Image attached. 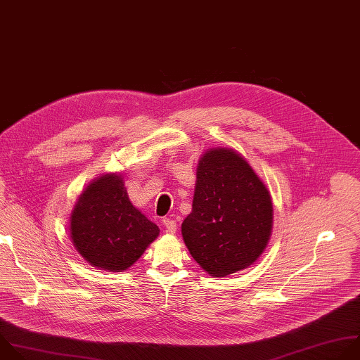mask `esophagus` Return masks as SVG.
Here are the masks:
<instances>
[{
	"label": "esophagus",
	"mask_w": 360,
	"mask_h": 360,
	"mask_svg": "<svg viewBox=\"0 0 360 360\" xmlns=\"http://www.w3.org/2000/svg\"><path fill=\"white\" fill-rule=\"evenodd\" d=\"M162 224H164L167 233H175V231H176V223H175V220H172V219H169V217H165V219H162Z\"/></svg>",
	"instance_id": "34e87169"
}]
</instances>
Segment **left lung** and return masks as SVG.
Here are the masks:
<instances>
[{
  "label": "left lung",
  "instance_id": "left-lung-1",
  "mask_svg": "<svg viewBox=\"0 0 360 360\" xmlns=\"http://www.w3.org/2000/svg\"><path fill=\"white\" fill-rule=\"evenodd\" d=\"M273 230L269 188L233 148H209L199 158L192 212L182 238L212 277H226L257 262Z\"/></svg>",
  "mask_w": 360,
  "mask_h": 360
}]
</instances>
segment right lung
Segmentation results:
<instances>
[{"mask_svg": "<svg viewBox=\"0 0 360 360\" xmlns=\"http://www.w3.org/2000/svg\"><path fill=\"white\" fill-rule=\"evenodd\" d=\"M70 240L93 267L105 271L130 269L160 234L158 226L137 209L122 174L93 179L70 213Z\"/></svg>", "mask_w": 360, "mask_h": 360, "instance_id": "1", "label": "right lung"}]
</instances>
